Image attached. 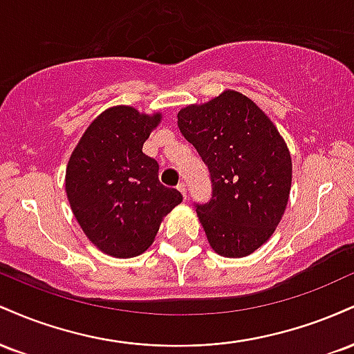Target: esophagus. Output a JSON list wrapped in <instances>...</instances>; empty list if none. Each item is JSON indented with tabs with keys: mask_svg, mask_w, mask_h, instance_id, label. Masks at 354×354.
I'll list each match as a JSON object with an SVG mask.
<instances>
[{
	"mask_svg": "<svg viewBox=\"0 0 354 354\" xmlns=\"http://www.w3.org/2000/svg\"><path fill=\"white\" fill-rule=\"evenodd\" d=\"M178 189L181 191V194L185 196V200H186V185L185 183H180V185H178Z\"/></svg>",
	"mask_w": 354,
	"mask_h": 354,
	"instance_id": "1",
	"label": "esophagus"
}]
</instances>
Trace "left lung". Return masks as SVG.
Listing matches in <instances>:
<instances>
[{
  "mask_svg": "<svg viewBox=\"0 0 354 354\" xmlns=\"http://www.w3.org/2000/svg\"><path fill=\"white\" fill-rule=\"evenodd\" d=\"M183 136L208 165L213 198L196 213L214 253L245 258L261 248L290 200L293 163L283 136L234 89L178 113Z\"/></svg>",
  "mask_w": 354,
  "mask_h": 354,
  "instance_id": "obj_1",
  "label": "left lung"
}]
</instances>
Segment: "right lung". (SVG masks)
Instances as JSON below:
<instances>
[{
	"label": "right lung",
	"mask_w": 354,
	"mask_h": 354,
	"mask_svg": "<svg viewBox=\"0 0 354 354\" xmlns=\"http://www.w3.org/2000/svg\"><path fill=\"white\" fill-rule=\"evenodd\" d=\"M161 118L126 104L104 109L68 161L64 188L73 214L89 241L113 258L145 253L183 201L180 191L161 185L156 160L143 153Z\"/></svg>",
	"instance_id": "1"
}]
</instances>
